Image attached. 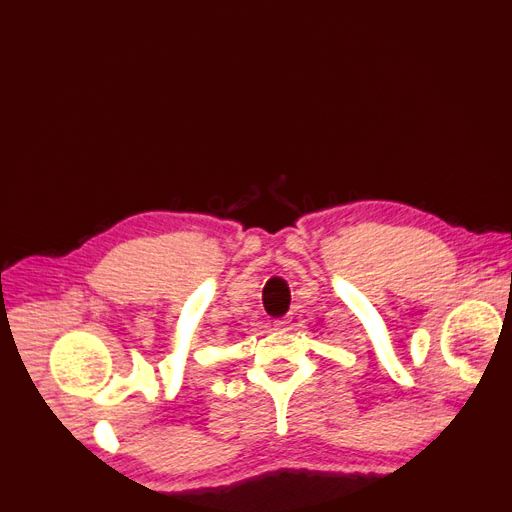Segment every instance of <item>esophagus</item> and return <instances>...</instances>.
Listing matches in <instances>:
<instances>
[{
    "instance_id": "1",
    "label": "esophagus",
    "mask_w": 512,
    "mask_h": 512,
    "mask_svg": "<svg viewBox=\"0 0 512 512\" xmlns=\"http://www.w3.org/2000/svg\"><path fill=\"white\" fill-rule=\"evenodd\" d=\"M290 324V319L288 317H282V319H277V322H275V326L279 328V330H286V326Z\"/></svg>"
}]
</instances>
